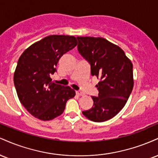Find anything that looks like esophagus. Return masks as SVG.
Returning <instances> with one entry per match:
<instances>
[{
	"label": "esophagus",
	"instance_id": "obj_1",
	"mask_svg": "<svg viewBox=\"0 0 158 158\" xmlns=\"http://www.w3.org/2000/svg\"><path fill=\"white\" fill-rule=\"evenodd\" d=\"M76 94L79 96H85V94L83 93V92L80 91V90H77V91H76Z\"/></svg>",
	"mask_w": 158,
	"mask_h": 158
}]
</instances>
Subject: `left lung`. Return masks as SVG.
<instances>
[{
    "label": "left lung",
    "mask_w": 158,
    "mask_h": 158,
    "mask_svg": "<svg viewBox=\"0 0 158 158\" xmlns=\"http://www.w3.org/2000/svg\"><path fill=\"white\" fill-rule=\"evenodd\" d=\"M78 51L90 65V73L100 79L92 108L82 111L94 122L113 118L123 109L134 86L133 64L120 48L103 38L77 37Z\"/></svg>",
    "instance_id": "obj_1"
}]
</instances>
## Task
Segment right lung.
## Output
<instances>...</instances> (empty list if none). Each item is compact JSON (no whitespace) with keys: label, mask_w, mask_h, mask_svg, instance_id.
Segmentation results:
<instances>
[{"label":"right lung","mask_w":158,"mask_h":158,"mask_svg":"<svg viewBox=\"0 0 158 158\" xmlns=\"http://www.w3.org/2000/svg\"><path fill=\"white\" fill-rule=\"evenodd\" d=\"M74 36L49 35L32 44L18 61L15 85L20 102L36 118L50 120L64 111L68 99L76 92L69 86L52 82L60 58L75 48Z\"/></svg>","instance_id":"add662e5"}]
</instances>
